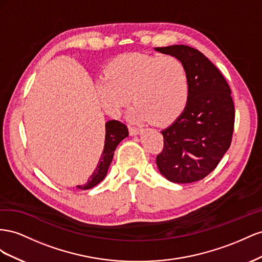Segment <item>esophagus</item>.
Returning a JSON list of instances; mask_svg holds the SVG:
<instances>
[{
  "mask_svg": "<svg viewBox=\"0 0 262 262\" xmlns=\"http://www.w3.org/2000/svg\"><path fill=\"white\" fill-rule=\"evenodd\" d=\"M139 133H141V129L138 127H129V134L132 136H136Z\"/></svg>",
  "mask_w": 262,
  "mask_h": 262,
  "instance_id": "esophagus-1",
  "label": "esophagus"
}]
</instances>
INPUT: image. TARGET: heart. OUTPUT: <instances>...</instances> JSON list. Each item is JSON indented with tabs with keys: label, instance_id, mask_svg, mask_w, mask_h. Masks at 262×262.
I'll list each match as a JSON object with an SVG mask.
<instances>
[{
	"label": "heart",
	"instance_id": "1",
	"mask_svg": "<svg viewBox=\"0 0 262 262\" xmlns=\"http://www.w3.org/2000/svg\"><path fill=\"white\" fill-rule=\"evenodd\" d=\"M96 91L107 113L117 116L129 102L136 121L166 124L184 111L190 82L184 63L173 56L130 52L113 59L96 80Z\"/></svg>",
	"mask_w": 262,
	"mask_h": 262
}]
</instances>
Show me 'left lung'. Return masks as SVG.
Returning a JSON list of instances; mask_svg holds the SVG:
<instances>
[{
  "mask_svg": "<svg viewBox=\"0 0 262 262\" xmlns=\"http://www.w3.org/2000/svg\"><path fill=\"white\" fill-rule=\"evenodd\" d=\"M156 51L177 57L184 63L190 96L184 111L161 130L163 149L157 167L167 180L192 183L217 167L231 143L235 107L231 92L221 71L198 49L173 45Z\"/></svg>",
  "mask_w": 262,
  "mask_h": 262,
  "instance_id": "left-lung-1",
  "label": "left lung"
}]
</instances>
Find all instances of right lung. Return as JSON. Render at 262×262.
Instances as JSON below:
<instances>
[{"label": "right lung", "instance_id": "obj_1", "mask_svg": "<svg viewBox=\"0 0 262 262\" xmlns=\"http://www.w3.org/2000/svg\"><path fill=\"white\" fill-rule=\"evenodd\" d=\"M128 136V129L125 124L115 121H108L105 124V141H104V149L99 160L98 166L94 169L93 173L88 179V182L83 185H78L77 188L81 190H89L99 184L105 176L110 164L113 159L114 151L117 145Z\"/></svg>", "mask_w": 262, "mask_h": 262}]
</instances>
